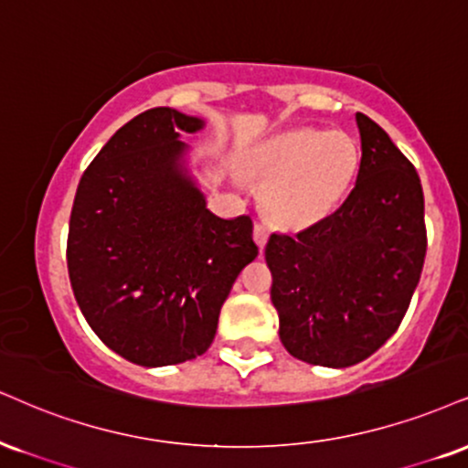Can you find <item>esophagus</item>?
Here are the masks:
<instances>
[{
	"mask_svg": "<svg viewBox=\"0 0 468 468\" xmlns=\"http://www.w3.org/2000/svg\"><path fill=\"white\" fill-rule=\"evenodd\" d=\"M252 238H255L259 249H263V246L268 244V238H270V227L266 222H255V229H252Z\"/></svg>",
	"mask_w": 468,
	"mask_h": 468,
	"instance_id": "obj_1",
	"label": "esophagus"
}]
</instances>
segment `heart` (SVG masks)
Here are the masks:
<instances>
[{
	"mask_svg": "<svg viewBox=\"0 0 468 468\" xmlns=\"http://www.w3.org/2000/svg\"><path fill=\"white\" fill-rule=\"evenodd\" d=\"M359 152L351 134L301 128L263 144L250 174L263 183V207L274 222L303 229L337 209L357 176Z\"/></svg>",
	"mask_w": 468,
	"mask_h": 468,
	"instance_id": "obj_1",
	"label": "heart"
}]
</instances>
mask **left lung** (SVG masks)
I'll list each match as a JSON object with an SVG mask.
<instances>
[{
	"instance_id": "1",
	"label": "left lung",
	"mask_w": 468,
	"mask_h": 468,
	"mask_svg": "<svg viewBox=\"0 0 468 468\" xmlns=\"http://www.w3.org/2000/svg\"><path fill=\"white\" fill-rule=\"evenodd\" d=\"M362 161L337 209L296 235L272 233L266 261L290 356L346 368L401 324L427 252L420 178L386 131L357 112Z\"/></svg>"
}]
</instances>
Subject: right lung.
<instances>
[{
	"instance_id": "1",
	"label": "right lung",
	"mask_w": 468,
	"mask_h": 468,
	"mask_svg": "<svg viewBox=\"0 0 468 468\" xmlns=\"http://www.w3.org/2000/svg\"><path fill=\"white\" fill-rule=\"evenodd\" d=\"M198 117L159 106L122 126L78 183L67 270L87 323L139 366L196 359L257 257L250 216L222 219L180 170L178 133Z\"/></svg>"
}]
</instances>
